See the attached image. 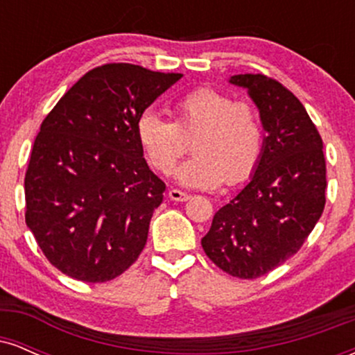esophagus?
I'll return each mask as SVG.
<instances>
[{"mask_svg": "<svg viewBox=\"0 0 355 355\" xmlns=\"http://www.w3.org/2000/svg\"><path fill=\"white\" fill-rule=\"evenodd\" d=\"M168 197L172 198V200H175V202H185V200H189L190 195L185 193V191L178 190V189H172V190L168 191Z\"/></svg>", "mask_w": 355, "mask_h": 355, "instance_id": "obj_1", "label": "esophagus"}]
</instances>
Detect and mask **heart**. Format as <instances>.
Here are the masks:
<instances>
[{"label":"heart","instance_id":"heart-1","mask_svg":"<svg viewBox=\"0 0 355 355\" xmlns=\"http://www.w3.org/2000/svg\"><path fill=\"white\" fill-rule=\"evenodd\" d=\"M175 121L145 110L137 118L138 144L157 172L170 175L193 138L195 157L175 173L189 189L214 190L255 172L263 153V126L247 101L214 88H195L173 103Z\"/></svg>","mask_w":355,"mask_h":355}]
</instances>
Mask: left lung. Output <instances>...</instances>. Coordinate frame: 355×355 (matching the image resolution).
I'll return each instance as SVG.
<instances>
[{
    "label": "left lung",
    "instance_id": "left-lung-1",
    "mask_svg": "<svg viewBox=\"0 0 355 355\" xmlns=\"http://www.w3.org/2000/svg\"><path fill=\"white\" fill-rule=\"evenodd\" d=\"M267 137L250 182L211 220L202 247L232 277L257 279L299 252L325 205L322 138L292 92L266 75H235Z\"/></svg>",
    "mask_w": 355,
    "mask_h": 355
}]
</instances>
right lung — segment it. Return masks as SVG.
Wrapping results in <instances>:
<instances>
[{
    "mask_svg": "<svg viewBox=\"0 0 355 355\" xmlns=\"http://www.w3.org/2000/svg\"><path fill=\"white\" fill-rule=\"evenodd\" d=\"M180 78L103 64L43 120L24 175V218L51 266L71 279L107 282L144 250L165 183L146 165L135 123Z\"/></svg>",
    "mask_w": 355,
    "mask_h": 355,
    "instance_id": "right-lung-1",
    "label": "right lung"
}]
</instances>
